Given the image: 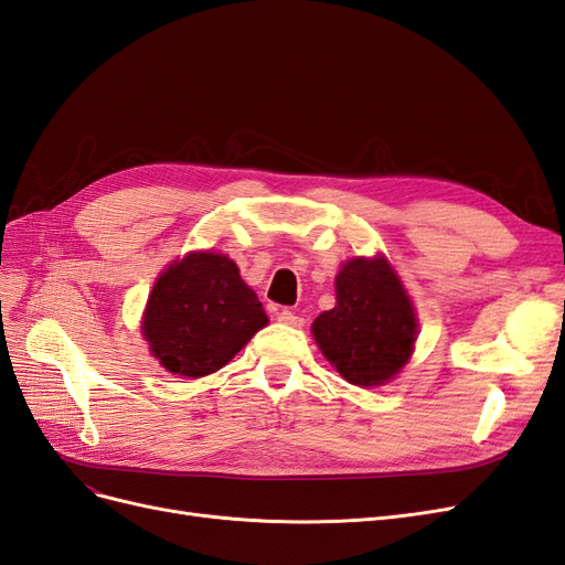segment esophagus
Instances as JSON below:
<instances>
[{"mask_svg": "<svg viewBox=\"0 0 565 565\" xmlns=\"http://www.w3.org/2000/svg\"><path fill=\"white\" fill-rule=\"evenodd\" d=\"M276 318H278V322L289 324V328H301V324H303V318H301V316H297L295 311H289V309H280V311H276Z\"/></svg>", "mask_w": 565, "mask_h": 565, "instance_id": "1", "label": "esophagus"}]
</instances>
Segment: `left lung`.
<instances>
[{"label":"left lung","mask_w":565,"mask_h":565,"mask_svg":"<svg viewBox=\"0 0 565 565\" xmlns=\"http://www.w3.org/2000/svg\"><path fill=\"white\" fill-rule=\"evenodd\" d=\"M337 306L313 320L322 355L349 384L382 386L409 361L417 316L384 256H355L337 273Z\"/></svg>","instance_id":"obj_1"}]
</instances>
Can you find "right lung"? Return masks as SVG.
Here are the masks:
<instances>
[{
	"label": "right lung",
	"instance_id": "1",
	"mask_svg": "<svg viewBox=\"0 0 565 565\" xmlns=\"http://www.w3.org/2000/svg\"><path fill=\"white\" fill-rule=\"evenodd\" d=\"M266 322L233 259L191 252L152 285L141 330L167 372L198 380L224 367Z\"/></svg>",
	"mask_w": 565,
	"mask_h": 565
}]
</instances>
